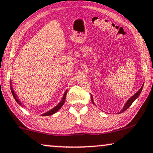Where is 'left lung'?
Instances as JSON below:
<instances>
[{
	"instance_id": "8db88e82",
	"label": "left lung",
	"mask_w": 153,
	"mask_h": 153,
	"mask_svg": "<svg viewBox=\"0 0 153 153\" xmlns=\"http://www.w3.org/2000/svg\"><path fill=\"white\" fill-rule=\"evenodd\" d=\"M143 85H144V83L143 84V85H142V87H140V89H139V90H138L137 92H136L135 94L134 95H133L132 96V97H131V98H129V99H128V101H127V102H126V103L125 104V105H124V107H123V110H122V111H120L119 112V113H123L124 111H125L126 110H127L128 108H129L130 107V105H131L132 103H133V102L134 101L136 100V99H137V98L138 97V96L140 95V92H141V91H142V89H143ZM91 101H92V103H93V104H94V101H93V99H92V96L91 95ZM95 105V104H94Z\"/></svg>"
}]
</instances>
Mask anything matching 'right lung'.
Segmentation results:
<instances>
[{"label":"right lung","mask_w":153,"mask_h":153,"mask_svg":"<svg viewBox=\"0 0 153 153\" xmlns=\"http://www.w3.org/2000/svg\"><path fill=\"white\" fill-rule=\"evenodd\" d=\"M11 83V82H10ZM11 85V84H10ZM10 89H11V91H12V94H13V97H14V98H15V101H17V102L19 103V104L20 105H22V104L21 103V102H20L19 101V99H18V98H17V96L16 95V94L15 93V91H14V90H13V87H12V85H11V86H10ZM67 89L66 90V91H65L64 92V96H63V98H62V101H60V103H59L58 105H56L55 107L54 108H52V109H51L50 111H48L47 112V113H43V114H42V116H48V115H53V114H54L55 113H56V112H57L62 107V105H64V102H65V100H66V94H67Z\"/></svg>","instance_id":"obj_1"}]
</instances>
